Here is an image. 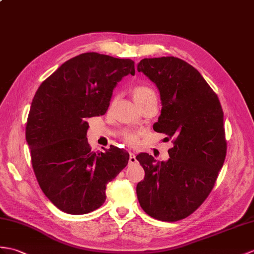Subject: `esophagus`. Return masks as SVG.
Masks as SVG:
<instances>
[{
  "label": "esophagus",
  "instance_id": "esophagus-1",
  "mask_svg": "<svg viewBox=\"0 0 254 254\" xmlns=\"http://www.w3.org/2000/svg\"><path fill=\"white\" fill-rule=\"evenodd\" d=\"M137 160H136V156H135V154H133V152H129V159H128V163L129 164H134L136 163Z\"/></svg>",
  "mask_w": 254,
  "mask_h": 254
}]
</instances>
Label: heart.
Masks as SVG:
<instances>
[{
    "label": "heart",
    "mask_w": 254,
    "mask_h": 254,
    "mask_svg": "<svg viewBox=\"0 0 254 254\" xmlns=\"http://www.w3.org/2000/svg\"><path fill=\"white\" fill-rule=\"evenodd\" d=\"M132 94H133L134 100L136 102L138 106L143 105L144 103L148 102L150 99L157 98L155 91L152 90L150 86L145 85V84L135 85L132 90ZM138 138H139V133L137 132H127L125 134V140L131 145L136 144L138 141Z\"/></svg>",
    "instance_id": "1"
}]
</instances>
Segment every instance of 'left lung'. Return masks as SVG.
Returning a JSON list of instances; mask_svg holds the SVG:
<instances>
[{
  "label": "left lung",
  "mask_w": 254,
  "mask_h": 254,
  "mask_svg": "<svg viewBox=\"0 0 254 254\" xmlns=\"http://www.w3.org/2000/svg\"><path fill=\"white\" fill-rule=\"evenodd\" d=\"M160 92L161 115L154 129L172 138L168 161L136 156L145 178L136 186L138 202L149 216L176 222L208 198L226 157L221 103L191 64L173 56L144 58L137 64Z\"/></svg>",
  "instance_id": "obj_1"
}]
</instances>
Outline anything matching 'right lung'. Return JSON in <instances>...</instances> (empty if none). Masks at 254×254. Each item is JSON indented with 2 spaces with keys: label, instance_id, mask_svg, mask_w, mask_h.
I'll list each match as a JSON object with an SVG mask.
<instances>
[{
  "label": "right lung",
  "instance_id": "obj_1",
  "mask_svg": "<svg viewBox=\"0 0 254 254\" xmlns=\"http://www.w3.org/2000/svg\"><path fill=\"white\" fill-rule=\"evenodd\" d=\"M135 74L134 62L84 53L42 82L31 103L26 139L41 190L68 214H86L106 200V186L129 155L110 146L92 151L87 119L105 115L118 82Z\"/></svg>",
  "mask_w": 254,
  "mask_h": 254
}]
</instances>
